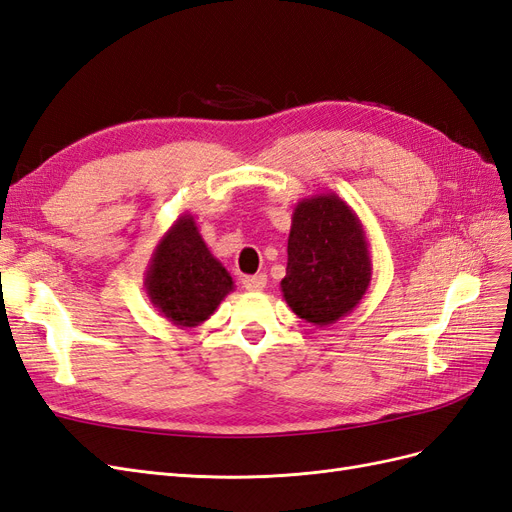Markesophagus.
I'll list each match as a JSON object with an SVG mask.
<instances>
[{
	"label": "esophagus",
	"instance_id": "34e87169",
	"mask_svg": "<svg viewBox=\"0 0 512 512\" xmlns=\"http://www.w3.org/2000/svg\"><path fill=\"white\" fill-rule=\"evenodd\" d=\"M265 286H267V275L258 273V275H245V277H243V288H245V290L258 292V290H262Z\"/></svg>",
	"mask_w": 512,
	"mask_h": 512
}]
</instances>
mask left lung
I'll list each match as a JSON object with an SVG mask.
<instances>
[{
	"mask_svg": "<svg viewBox=\"0 0 512 512\" xmlns=\"http://www.w3.org/2000/svg\"><path fill=\"white\" fill-rule=\"evenodd\" d=\"M369 282L371 256L359 215L335 192L299 200L280 284L292 312L329 327L361 303Z\"/></svg>",
	"mask_w": 512,
	"mask_h": 512,
	"instance_id": "obj_1",
	"label": "left lung"
}]
</instances>
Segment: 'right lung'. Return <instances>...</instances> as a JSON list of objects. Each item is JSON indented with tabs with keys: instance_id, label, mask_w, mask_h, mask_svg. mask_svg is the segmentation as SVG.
<instances>
[{
	"instance_id": "right-lung-1",
	"label": "right lung",
	"mask_w": 512,
	"mask_h": 512,
	"mask_svg": "<svg viewBox=\"0 0 512 512\" xmlns=\"http://www.w3.org/2000/svg\"><path fill=\"white\" fill-rule=\"evenodd\" d=\"M232 288L235 282L209 252L194 215H179L156 245L145 271V290L153 307L168 322L192 329L220 307Z\"/></svg>"
}]
</instances>
